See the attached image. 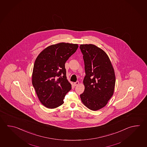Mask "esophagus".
<instances>
[{"label": "esophagus", "instance_id": "1", "mask_svg": "<svg viewBox=\"0 0 147 147\" xmlns=\"http://www.w3.org/2000/svg\"><path fill=\"white\" fill-rule=\"evenodd\" d=\"M78 84H79V82L78 81H77V82H76L75 83H74V85L75 86H78Z\"/></svg>", "mask_w": 147, "mask_h": 147}]
</instances>
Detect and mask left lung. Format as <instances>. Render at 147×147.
<instances>
[{"label":"left lung","mask_w":147,"mask_h":147,"mask_svg":"<svg viewBox=\"0 0 147 147\" xmlns=\"http://www.w3.org/2000/svg\"><path fill=\"white\" fill-rule=\"evenodd\" d=\"M86 75L85 90L80 95L87 108L97 111L105 107L114 93L115 75L113 67L105 51L94 45H80Z\"/></svg>","instance_id":"obj_1"}]
</instances>
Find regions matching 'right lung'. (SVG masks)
I'll list each match as a JSON object with an SVG mask.
<instances>
[{
  "label": "right lung",
  "mask_w": 147,
  "mask_h": 147,
  "mask_svg": "<svg viewBox=\"0 0 147 147\" xmlns=\"http://www.w3.org/2000/svg\"><path fill=\"white\" fill-rule=\"evenodd\" d=\"M78 47V44L65 42L52 45L36 59L32 84L39 100L47 108L62 105L65 94L72 88L67 79L65 63Z\"/></svg>",
  "instance_id": "add662e5"
}]
</instances>
